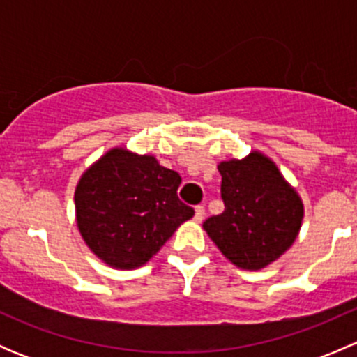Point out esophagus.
Here are the masks:
<instances>
[{
  "label": "esophagus",
  "instance_id": "34e87169",
  "mask_svg": "<svg viewBox=\"0 0 357 357\" xmlns=\"http://www.w3.org/2000/svg\"><path fill=\"white\" fill-rule=\"evenodd\" d=\"M204 218H205V208L202 207V205H197V207H195V218H193V219H195L197 222H202V221H204Z\"/></svg>",
  "mask_w": 357,
  "mask_h": 357
}]
</instances>
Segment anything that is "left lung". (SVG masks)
I'll return each instance as SVG.
<instances>
[{"instance_id": "left-lung-1", "label": "left lung", "mask_w": 357, "mask_h": 357, "mask_svg": "<svg viewBox=\"0 0 357 357\" xmlns=\"http://www.w3.org/2000/svg\"><path fill=\"white\" fill-rule=\"evenodd\" d=\"M222 176V214L204 229L226 259L242 269L266 268L295 242L304 218L301 197L271 158L252 152L218 165Z\"/></svg>"}]
</instances>
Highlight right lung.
Returning <instances> with one entry per match:
<instances>
[{"label":"right lung","mask_w":357,"mask_h":357,"mask_svg":"<svg viewBox=\"0 0 357 357\" xmlns=\"http://www.w3.org/2000/svg\"><path fill=\"white\" fill-rule=\"evenodd\" d=\"M179 185L181 176L155 157L112 149L75 188V218L86 245L112 268L143 266L195 214L179 200Z\"/></svg>","instance_id":"add662e5"}]
</instances>
